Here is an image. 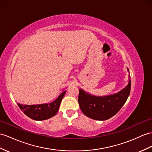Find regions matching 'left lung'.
Wrapping results in <instances>:
<instances>
[{
  "label": "left lung",
  "mask_w": 152,
  "mask_h": 152,
  "mask_svg": "<svg viewBox=\"0 0 152 152\" xmlns=\"http://www.w3.org/2000/svg\"><path fill=\"white\" fill-rule=\"evenodd\" d=\"M128 77L127 86L113 95L99 97L79 89L78 101L83 113L91 119L98 121L107 120L114 116L124 104L130 93V75Z\"/></svg>",
  "instance_id": "8db88e82"
}]
</instances>
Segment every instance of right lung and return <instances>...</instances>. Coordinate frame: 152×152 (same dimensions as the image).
Segmentation results:
<instances>
[{
  "instance_id": "add662e5",
  "label": "right lung",
  "mask_w": 152,
  "mask_h": 152,
  "mask_svg": "<svg viewBox=\"0 0 152 152\" xmlns=\"http://www.w3.org/2000/svg\"><path fill=\"white\" fill-rule=\"evenodd\" d=\"M66 91H64L54 101L51 103L36 105H24L18 103V106L24 113L31 119L36 121L46 120L57 114Z\"/></svg>"
}]
</instances>
